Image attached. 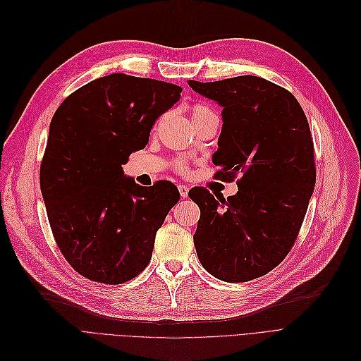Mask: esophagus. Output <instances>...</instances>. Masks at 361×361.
Returning <instances> with one entry per match:
<instances>
[{"mask_svg":"<svg viewBox=\"0 0 361 361\" xmlns=\"http://www.w3.org/2000/svg\"><path fill=\"white\" fill-rule=\"evenodd\" d=\"M178 190H179V194L182 198L188 197V192H190V188H188L186 185H178Z\"/></svg>","mask_w":361,"mask_h":361,"instance_id":"34e87169","label":"esophagus"}]
</instances>
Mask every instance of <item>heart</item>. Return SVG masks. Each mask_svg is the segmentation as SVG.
I'll return each instance as SVG.
<instances>
[{"instance_id": "b5f03b06", "label": "heart", "mask_w": 361, "mask_h": 361, "mask_svg": "<svg viewBox=\"0 0 361 361\" xmlns=\"http://www.w3.org/2000/svg\"><path fill=\"white\" fill-rule=\"evenodd\" d=\"M210 117H216V113L205 104H197L192 107V122L198 123L202 122L205 118H210Z\"/></svg>"}]
</instances>
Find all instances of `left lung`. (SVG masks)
<instances>
[{"label":"left lung","instance_id":"obj_1","mask_svg":"<svg viewBox=\"0 0 361 361\" xmlns=\"http://www.w3.org/2000/svg\"><path fill=\"white\" fill-rule=\"evenodd\" d=\"M188 85L223 109L212 157L217 175H241L228 200L204 188L188 194L201 212L194 235L200 263L225 282L260 278L294 245L314 191L310 126L295 97L263 78Z\"/></svg>","mask_w":361,"mask_h":361}]
</instances>
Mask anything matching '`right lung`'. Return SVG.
I'll return each instance as SVG.
<instances>
[{"label":"right lung","instance_id":"1","mask_svg":"<svg viewBox=\"0 0 361 361\" xmlns=\"http://www.w3.org/2000/svg\"><path fill=\"white\" fill-rule=\"evenodd\" d=\"M178 85L111 73L68 95L49 123L39 180L51 231L82 276L123 283L148 266L178 188L125 176L157 117L180 99Z\"/></svg>","mask_w":361,"mask_h":361}]
</instances>
